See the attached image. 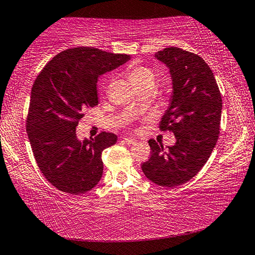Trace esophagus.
<instances>
[{"mask_svg": "<svg viewBox=\"0 0 255 255\" xmlns=\"http://www.w3.org/2000/svg\"><path fill=\"white\" fill-rule=\"evenodd\" d=\"M123 141H124V143H126L127 145H133L136 143V139H135V138H131V137H124Z\"/></svg>", "mask_w": 255, "mask_h": 255, "instance_id": "1", "label": "esophagus"}]
</instances>
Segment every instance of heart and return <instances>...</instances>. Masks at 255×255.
Wrapping results in <instances>:
<instances>
[{
  "instance_id": "1",
  "label": "heart",
  "mask_w": 255,
  "mask_h": 255,
  "mask_svg": "<svg viewBox=\"0 0 255 255\" xmlns=\"http://www.w3.org/2000/svg\"><path fill=\"white\" fill-rule=\"evenodd\" d=\"M126 75L137 91L147 85H154L155 83V72L148 66L131 64L127 68Z\"/></svg>"
}]
</instances>
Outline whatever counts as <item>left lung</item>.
<instances>
[{"instance_id": "left-lung-1", "label": "left lung", "mask_w": 255, "mask_h": 255, "mask_svg": "<svg viewBox=\"0 0 255 255\" xmlns=\"http://www.w3.org/2000/svg\"><path fill=\"white\" fill-rule=\"evenodd\" d=\"M155 57L166 64L173 81L159 130L172 131L176 141L165 149L149 139L150 156L141 170L152 182L174 188L191 180L208 161L219 136L223 100L213 71L199 55L167 47Z\"/></svg>"}]
</instances>
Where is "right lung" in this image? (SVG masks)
<instances>
[{"mask_svg": "<svg viewBox=\"0 0 255 255\" xmlns=\"http://www.w3.org/2000/svg\"><path fill=\"white\" fill-rule=\"evenodd\" d=\"M128 59L126 54L74 47L56 55L34 81L25 127L38 167L60 191L81 195L100 181L102 152L117 135L102 131L80 141L75 128L85 110L98 106L99 75Z\"/></svg>", "mask_w": 255, "mask_h": 255, "instance_id": "obj_1", "label": "right lung"}]
</instances>
